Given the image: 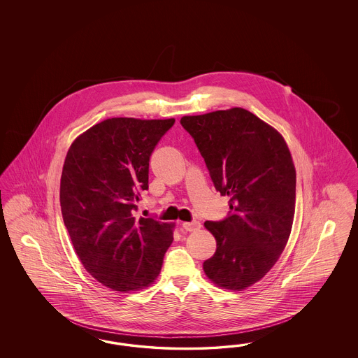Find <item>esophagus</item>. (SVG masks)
Segmentation results:
<instances>
[{"label":"esophagus","mask_w":358,"mask_h":358,"mask_svg":"<svg viewBox=\"0 0 358 358\" xmlns=\"http://www.w3.org/2000/svg\"><path fill=\"white\" fill-rule=\"evenodd\" d=\"M182 227H184L186 231H189V232H193V231H198V229L201 228V223L196 222V220H193V222H184V223H182Z\"/></svg>","instance_id":"1"}]
</instances>
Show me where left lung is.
<instances>
[{
  "instance_id": "8db88e82",
  "label": "left lung",
  "mask_w": 358,
  "mask_h": 358,
  "mask_svg": "<svg viewBox=\"0 0 358 358\" xmlns=\"http://www.w3.org/2000/svg\"><path fill=\"white\" fill-rule=\"evenodd\" d=\"M205 159L229 214L205 222L217 250L203 262L210 281L243 290L271 271L293 227L296 174L281 134L248 110L232 108L181 118Z\"/></svg>"
}]
</instances>
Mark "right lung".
Segmentation results:
<instances>
[{
	"mask_svg": "<svg viewBox=\"0 0 358 358\" xmlns=\"http://www.w3.org/2000/svg\"><path fill=\"white\" fill-rule=\"evenodd\" d=\"M171 120L110 118L72 143L60 181L69 238L87 273L115 292L150 286L173 241L174 224L138 217L150 157Z\"/></svg>",
	"mask_w": 358,
	"mask_h": 358,
	"instance_id": "1",
	"label": "right lung"
}]
</instances>
